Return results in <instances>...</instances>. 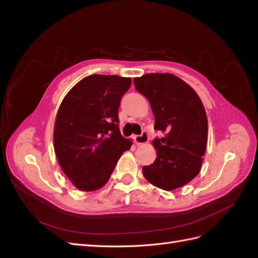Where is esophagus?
Masks as SVG:
<instances>
[{
    "instance_id": "obj_1",
    "label": "esophagus",
    "mask_w": 258,
    "mask_h": 258,
    "mask_svg": "<svg viewBox=\"0 0 258 258\" xmlns=\"http://www.w3.org/2000/svg\"><path fill=\"white\" fill-rule=\"evenodd\" d=\"M135 140V143L137 144V145H143V144H146L148 143V134L146 133V132H143V133L141 135H136L134 137Z\"/></svg>"
}]
</instances>
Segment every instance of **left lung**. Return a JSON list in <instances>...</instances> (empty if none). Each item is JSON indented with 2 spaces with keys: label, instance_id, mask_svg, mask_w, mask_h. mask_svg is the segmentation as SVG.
<instances>
[{
  "label": "left lung",
  "instance_id": "1",
  "mask_svg": "<svg viewBox=\"0 0 258 258\" xmlns=\"http://www.w3.org/2000/svg\"><path fill=\"white\" fill-rule=\"evenodd\" d=\"M134 86L149 101L154 128L164 133L153 141L157 157L143 167V175L163 190L180 188L201 169L208 137L205 106L195 90L172 74L144 75L134 78Z\"/></svg>",
  "mask_w": 258,
  "mask_h": 258
}]
</instances>
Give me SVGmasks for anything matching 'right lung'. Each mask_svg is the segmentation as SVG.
Masks as SVG:
<instances>
[{
  "mask_svg": "<svg viewBox=\"0 0 258 258\" xmlns=\"http://www.w3.org/2000/svg\"><path fill=\"white\" fill-rule=\"evenodd\" d=\"M131 78L86 77L59 106L53 148L64 175L75 187L94 191L109 181L119 157L132 146L118 128V106Z\"/></svg>",
  "mask_w": 258,
  "mask_h": 258,
  "instance_id": "add662e5",
  "label": "right lung"
}]
</instances>
